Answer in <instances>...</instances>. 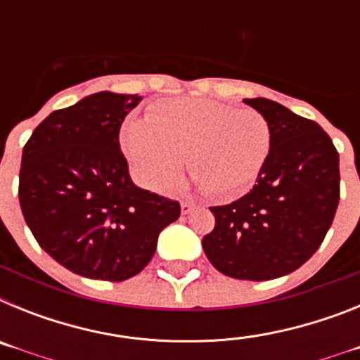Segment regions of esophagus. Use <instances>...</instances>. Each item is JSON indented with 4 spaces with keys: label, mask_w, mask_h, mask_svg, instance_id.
Wrapping results in <instances>:
<instances>
[{
    "label": "esophagus",
    "mask_w": 360,
    "mask_h": 360,
    "mask_svg": "<svg viewBox=\"0 0 360 360\" xmlns=\"http://www.w3.org/2000/svg\"><path fill=\"white\" fill-rule=\"evenodd\" d=\"M193 209H195V203H193V202H182V203H180V211H182V214H189Z\"/></svg>",
    "instance_id": "esophagus-1"
}]
</instances>
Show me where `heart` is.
I'll return each mask as SVG.
<instances>
[{
  "mask_svg": "<svg viewBox=\"0 0 360 360\" xmlns=\"http://www.w3.org/2000/svg\"><path fill=\"white\" fill-rule=\"evenodd\" d=\"M272 149L263 113L229 104L184 98L128 126L124 151L136 178L155 191L176 182L187 158L189 173L216 196H236L256 180Z\"/></svg>",
  "mask_w": 360,
  "mask_h": 360,
  "instance_id": "obj_1",
  "label": "heart"
}]
</instances>
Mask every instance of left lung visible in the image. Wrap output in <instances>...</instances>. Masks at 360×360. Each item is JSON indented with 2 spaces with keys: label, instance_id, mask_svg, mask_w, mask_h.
Listing matches in <instances>:
<instances>
[{
  "label": "left lung",
  "instance_id": "obj_1",
  "mask_svg": "<svg viewBox=\"0 0 360 360\" xmlns=\"http://www.w3.org/2000/svg\"><path fill=\"white\" fill-rule=\"evenodd\" d=\"M272 128V149L256 186L211 207L203 236L209 262L234 279L266 281L307 263L323 243L339 205V153L328 133L270 98H243Z\"/></svg>",
  "mask_w": 360,
  "mask_h": 360
}]
</instances>
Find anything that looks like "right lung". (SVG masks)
<instances>
[{
  "label": "right lung",
  "instance_id": "1",
  "mask_svg": "<svg viewBox=\"0 0 360 360\" xmlns=\"http://www.w3.org/2000/svg\"><path fill=\"white\" fill-rule=\"evenodd\" d=\"M139 95L98 91L50 113L23 148L19 203L44 252L75 274L124 281L151 262L176 200L129 176L119 131Z\"/></svg>",
  "mask_w": 360,
  "mask_h": 360
}]
</instances>
